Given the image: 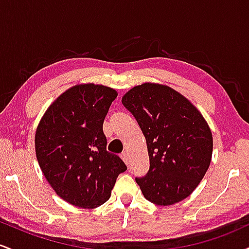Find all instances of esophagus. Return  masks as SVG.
Returning a JSON list of instances; mask_svg holds the SVG:
<instances>
[{
    "label": "esophagus",
    "mask_w": 249,
    "mask_h": 249,
    "mask_svg": "<svg viewBox=\"0 0 249 249\" xmlns=\"http://www.w3.org/2000/svg\"><path fill=\"white\" fill-rule=\"evenodd\" d=\"M121 157H122L123 160H124L125 164H126V165L130 164V156H128L127 152H123Z\"/></svg>",
    "instance_id": "esophagus-1"
}]
</instances>
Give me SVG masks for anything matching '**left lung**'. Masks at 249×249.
<instances>
[{"mask_svg":"<svg viewBox=\"0 0 249 249\" xmlns=\"http://www.w3.org/2000/svg\"><path fill=\"white\" fill-rule=\"evenodd\" d=\"M146 139L150 170L136 178L148 201L170 206L186 199L210 167L213 137L194 105L166 85L144 83L122 98Z\"/></svg>","mask_w":249,"mask_h":249,"instance_id":"8db88e82","label":"left lung"}]
</instances>
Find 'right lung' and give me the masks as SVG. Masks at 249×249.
<instances>
[{"label": "right lung", "mask_w": 249, "mask_h": 249, "mask_svg": "<svg viewBox=\"0 0 249 249\" xmlns=\"http://www.w3.org/2000/svg\"><path fill=\"white\" fill-rule=\"evenodd\" d=\"M118 93L104 85L78 84L63 92L43 115L35 150L45 179L73 206L107 202L126 165L107 151L103 123Z\"/></svg>", "instance_id": "right-lung-1"}]
</instances>
